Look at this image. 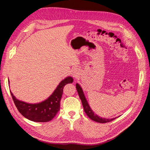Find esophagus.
I'll use <instances>...</instances> for the list:
<instances>
[{"instance_id":"esophagus-1","label":"esophagus","mask_w":150,"mask_h":150,"mask_svg":"<svg viewBox=\"0 0 150 150\" xmlns=\"http://www.w3.org/2000/svg\"><path fill=\"white\" fill-rule=\"evenodd\" d=\"M80 75V71L78 68H74L72 70V77H74L75 78H77L78 77H79Z\"/></svg>"}]
</instances>
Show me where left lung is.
I'll use <instances>...</instances> for the list:
<instances>
[{"label": "left lung", "mask_w": 150, "mask_h": 150, "mask_svg": "<svg viewBox=\"0 0 150 150\" xmlns=\"http://www.w3.org/2000/svg\"><path fill=\"white\" fill-rule=\"evenodd\" d=\"M76 87L77 89V91L78 93L79 96L81 100V102H82L84 112L86 113V115H87V116L89 117L90 119H91L92 120L96 122H100V123H106V122L112 121L116 118V117H115V118H112V119L103 118V117H100L96 114H94V112L92 111V110L91 109L89 105L88 104L87 100H86L82 90V88L80 87V86L78 84H76Z\"/></svg>", "instance_id": "8db88e82"}]
</instances>
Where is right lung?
Wrapping results in <instances>:
<instances>
[{"label":"right lung","instance_id":"1","mask_svg":"<svg viewBox=\"0 0 150 150\" xmlns=\"http://www.w3.org/2000/svg\"><path fill=\"white\" fill-rule=\"evenodd\" d=\"M72 82V78L67 77L61 81L47 99L38 104H29L19 101L12 92L11 94L18 111L22 116L35 122H47L52 120L60 110L61 99L64 86Z\"/></svg>","mask_w":150,"mask_h":150}]
</instances>
